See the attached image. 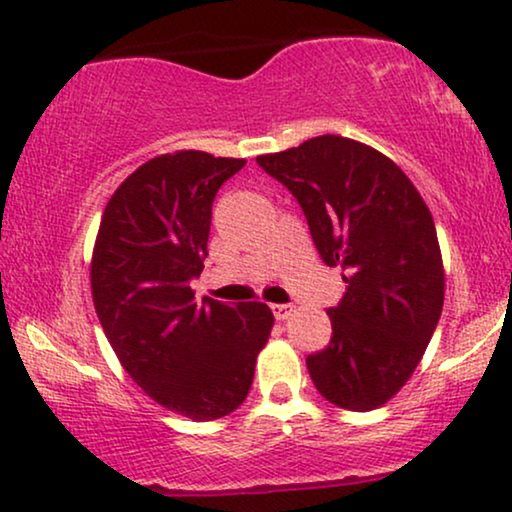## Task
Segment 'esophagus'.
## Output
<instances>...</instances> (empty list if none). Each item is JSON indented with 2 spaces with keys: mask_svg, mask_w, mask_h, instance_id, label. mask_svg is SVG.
<instances>
[{
  "mask_svg": "<svg viewBox=\"0 0 512 512\" xmlns=\"http://www.w3.org/2000/svg\"><path fill=\"white\" fill-rule=\"evenodd\" d=\"M291 312H293V307H291V305H272V314H275V319H277V321L289 319V317H291Z\"/></svg>",
  "mask_w": 512,
  "mask_h": 512,
  "instance_id": "esophagus-1",
  "label": "esophagus"
}]
</instances>
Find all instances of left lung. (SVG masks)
Masks as SVG:
<instances>
[{
	"mask_svg": "<svg viewBox=\"0 0 512 512\" xmlns=\"http://www.w3.org/2000/svg\"><path fill=\"white\" fill-rule=\"evenodd\" d=\"M256 163L303 209L321 261L347 272L333 335L307 356L314 387L345 410L380 408L408 382L443 312L433 216L394 160L338 135Z\"/></svg>",
	"mask_w": 512,
	"mask_h": 512,
	"instance_id": "1",
	"label": "left lung"
}]
</instances>
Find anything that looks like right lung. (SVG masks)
<instances>
[{"mask_svg": "<svg viewBox=\"0 0 512 512\" xmlns=\"http://www.w3.org/2000/svg\"><path fill=\"white\" fill-rule=\"evenodd\" d=\"M242 158L179 151L137 167L104 209L90 286L104 335L163 408L209 422L240 408L275 324L265 303H195L212 202Z\"/></svg>", "mask_w": 512, "mask_h": 512, "instance_id": "add662e5", "label": "right lung"}]
</instances>
